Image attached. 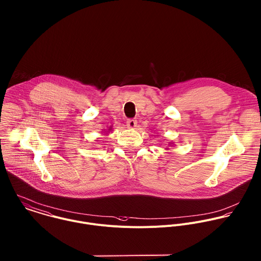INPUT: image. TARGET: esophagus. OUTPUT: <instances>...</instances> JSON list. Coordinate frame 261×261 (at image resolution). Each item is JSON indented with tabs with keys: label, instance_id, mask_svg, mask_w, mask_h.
I'll list each match as a JSON object with an SVG mask.
<instances>
[{
	"label": "esophagus",
	"instance_id": "esophagus-1",
	"mask_svg": "<svg viewBox=\"0 0 261 261\" xmlns=\"http://www.w3.org/2000/svg\"><path fill=\"white\" fill-rule=\"evenodd\" d=\"M136 125H137V121L136 120H134V119L127 120V127L129 129H134L136 127Z\"/></svg>",
	"mask_w": 261,
	"mask_h": 261
}]
</instances>
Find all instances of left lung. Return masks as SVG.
<instances>
[{
    "instance_id": "left-lung-1",
    "label": "left lung",
    "mask_w": 261,
    "mask_h": 261,
    "mask_svg": "<svg viewBox=\"0 0 261 261\" xmlns=\"http://www.w3.org/2000/svg\"><path fill=\"white\" fill-rule=\"evenodd\" d=\"M172 145H173V143H171V142H170V143H169V146H172ZM166 149H168V148H166Z\"/></svg>"
}]
</instances>
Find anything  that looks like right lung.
Instances as JSON below:
<instances>
[{
  "mask_svg": "<svg viewBox=\"0 0 261 261\" xmlns=\"http://www.w3.org/2000/svg\"><path fill=\"white\" fill-rule=\"evenodd\" d=\"M111 129H112V127H110V128H109V131H111Z\"/></svg>",
  "mask_w": 261,
  "mask_h": 261,
  "instance_id": "add662e5",
  "label": "right lung"
}]
</instances>
